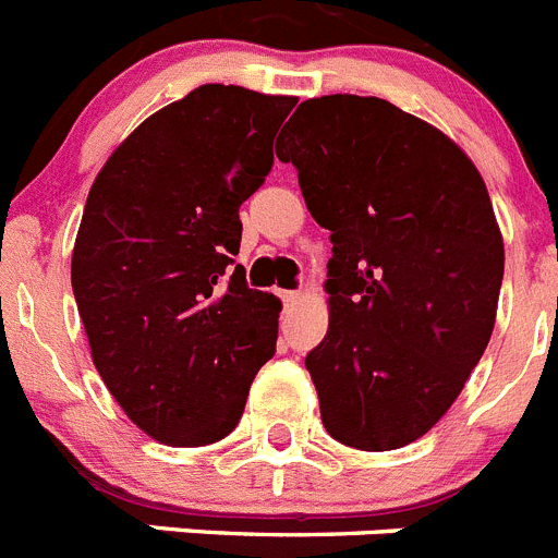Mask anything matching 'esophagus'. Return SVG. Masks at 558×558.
I'll return each mask as SVG.
<instances>
[{"label":"esophagus","instance_id":"esophagus-1","mask_svg":"<svg viewBox=\"0 0 558 558\" xmlns=\"http://www.w3.org/2000/svg\"><path fill=\"white\" fill-rule=\"evenodd\" d=\"M284 304H299V299H302V293L299 290H288V293H282Z\"/></svg>","mask_w":558,"mask_h":558}]
</instances>
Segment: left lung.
Returning <instances> with one entry per match:
<instances>
[{"label":"left lung","instance_id":"left-lung-1","mask_svg":"<svg viewBox=\"0 0 558 558\" xmlns=\"http://www.w3.org/2000/svg\"><path fill=\"white\" fill-rule=\"evenodd\" d=\"M329 229V329L304 366L340 445L399 450L450 411L486 352L500 226L472 159L379 97L302 102L276 142Z\"/></svg>","mask_w":558,"mask_h":558}]
</instances>
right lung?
<instances>
[{
	"mask_svg": "<svg viewBox=\"0 0 558 558\" xmlns=\"http://www.w3.org/2000/svg\"><path fill=\"white\" fill-rule=\"evenodd\" d=\"M293 106L206 83L150 113L88 190L72 251L77 313L111 397L161 445L229 436L276 352L282 302L231 265L240 206L274 167Z\"/></svg>",
	"mask_w": 558,
	"mask_h": 558,
	"instance_id": "1",
	"label": "right lung"
}]
</instances>
